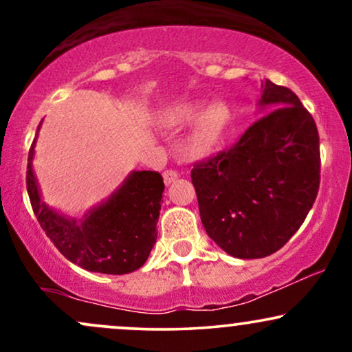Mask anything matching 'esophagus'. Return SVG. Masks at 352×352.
Here are the masks:
<instances>
[{
    "label": "esophagus",
    "mask_w": 352,
    "mask_h": 352,
    "mask_svg": "<svg viewBox=\"0 0 352 352\" xmlns=\"http://www.w3.org/2000/svg\"><path fill=\"white\" fill-rule=\"evenodd\" d=\"M177 179H179V173H177L175 170H165L164 172V182H165V185H170V184H173V182H175Z\"/></svg>",
    "instance_id": "esophagus-1"
}]
</instances>
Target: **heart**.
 Wrapping results in <instances>:
<instances>
[{
  "label": "heart",
  "mask_w": 352,
  "mask_h": 352,
  "mask_svg": "<svg viewBox=\"0 0 352 352\" xmlns=\"http://www.w3.org/2000/svg\"><path fill=\"white\" fill-rule=\"evenodd\" d=\"M188 137V148L197 155L212 152L223 139L230 122V109L223 102H213L205 109L199 100H185L165 107L162 122L167 127H184L195 122Z\"/></svg>",
  "instance_id": "1"
}]
</instances>
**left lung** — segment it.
I'll return each instance as SVG.
<instances>
[{
	"mask_svg": "<svg viewBox=\"0 0 352 352\" xmlns=\"http://www.w3.org/2000/svg\"><path fill=\"white\" fill-rule=\"evenodd\" d=\"M261 111L235 145L195 164L192 184L205 232L241 260L265 258L301 227L319 188V135L292 89L266 79Z\"/></svg>",
	"mask_w": 352,
	"mask_h": 352,
	"instance_id": "8db88e82",
	"label": "left lung"
}]
</instances>
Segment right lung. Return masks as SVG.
Listing matches in <instances>:
<instances>
[{"label":"right lung","instance_id":"add662e5","mask_svg":"<svg viewBox=\"0 0 352 352\" xmlns=\"http://www.w3.org/2000/svg\"><path fill=\"white\" fill-rule=\"evenodd\" d=\"M36 139L28 155V195L39 225L56 248L87 272L125 274L139 270L157 240L165 188L162 175L152 170L131 172L107 200L76 220L43 201L33 172Z\"/></svg>","mask_w":352,"mask_h":352}]
</instances>
